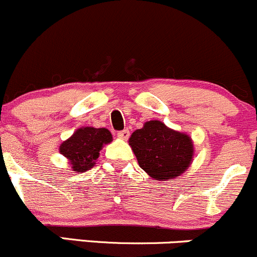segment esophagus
Returning a JSON list of instances; mask_svg holds the SVG:
<instances>
[{
	"instance_id": "obj_1",
	"label": "esophagus",
	"mask_w": 257,
	"mask_h": 257,
	"mask_svg": "<svg viewBox=\"0 0 257 257\" xmlns=\"http://www.w3.org/2000/svg\"><path fill=\"white\" fill-rule=\"evenodd\" d=\"M129 131L128 129H124V131H121V132H118L117 133V137L119 138V139H121V140H126L129 138Z\"/></svg>"
}]
</instances>
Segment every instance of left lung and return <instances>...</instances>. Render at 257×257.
Instances as JSON below:
<instances>
[{
    "mask_svg": "<svg viewBox=\"0 0 257 257\" xmlns=\"http://www.w3.org/2000/svg\"><path fill=\"white\" fill-rule=\"evenodd\" d=\"M129 145L139 166L156 181L181 176L193 160L191 137L169 128L160 120L144 123L129 138Z\"/></svg>",
    "mask_w": 257,
    "mask_h": 257,
    "instance_id": "left-lung-1",
    "label": "left lung"
}]
</instances>
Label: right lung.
<instances>
[{
  "label": "right lung",
  "instance_id": "1",
  "mask_svg": "<svg viewBox=\"0 0 257 257\" xmlns=\"http://www.w3.org/2000/svg\"><path fill=\"white\" fill-rule=\"evenodd\" d=\"M112 140V134L106 128L81 126L69 139L61 143L59 151L67 159L72 171L85 172L92 169L99 151Z\"/></svg>",
  "mask_w": 257,
  "mask_h": 257
}]
</instances>
